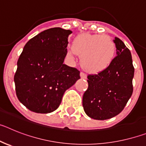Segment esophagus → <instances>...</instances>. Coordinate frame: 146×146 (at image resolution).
<instances>
[{"instance_id": "34e87169", "label": "esophagus", "mask_w": 146, "mask_h": 146, "mask_svg": "<svg viewBox=\"0 0 146 146\" xmlns=\"http://www.w3.org/2000/svg\"><path fill=\"white\" fill-rule=\"evenodd\" d=\"M80 77L82 79H86V78H87V75L85 74L84 72H80Z\"/></svg>"}]
</instances>
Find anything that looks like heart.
<instances>
[{
  "instance_id": "obj_1",
  "label": "heart",
  "mask_w": 146,
  "mask_h": 146,
  "mask_svg": "<svg viewBox=\"0 0 146 146\" xmlns=\"http://www.w3.org/2000/svg\"><path fill=\"white\" fill-rule=\"evenodd\" d=\"M74 52L80 56L82 67L90 72H100L111 65L115 54V46L106 35H78L72 42V50L67 55L72 58Z\"/></svg>"
}]
</instances>
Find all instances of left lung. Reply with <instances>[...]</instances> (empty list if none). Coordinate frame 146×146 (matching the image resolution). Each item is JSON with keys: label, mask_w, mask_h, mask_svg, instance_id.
I'll return each instance as SVG.
<instances>
[{"label": "left lung", "mask_w": 146, "mask_h": 146, "mask_svg": "<svg viewBox=\"0 0 146 146\" xmlns=\"http://www.w3.org/2000/svg\"><path fill=\"white\" fill-rule=\"evenodd\" d=\"M114 43L117 55L108 69L88 75V88L82 96L85 113L96 120H106L119 114L133 92L135 68L130 50L120 38Z\"/></svg>", "instance_id": "obj_1"}]
</instances>
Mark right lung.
Returning a JSON list of instances; mask_svg holds the SVG:
<instances>
[{"label":"right lung","mask_w":146,"mask_h":146,"mask_svg":"<svg viewBox=\"0 0 146 146\" xmlns=\"http://www.w3.org/2000/svg\"><path fill=\"white\" fill-rule=\"evenodd\" d=\"M72 33L61 28L45 30L23 48L14 80L19 101L31 111L53 112L64 92L80 78L79 70L64 64Z\"/></svg>","instance_id":"1"}]
</instances>
